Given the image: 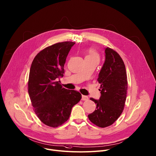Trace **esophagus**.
<instances>
[{
  "instance_id": "obj_1",
  "label": "esophagus",
  "mask_w": 156,
  "mask_h": 156,
  "mask_svg": "<svg viewBox=\"0 0 156 156\" xmlns=\"http://www.w3.org/2000/svg\"><path fill=\"white\" fill-rule=\"evenodd\" d=\"M89 100V98L87 96H84V95H82V98H81V100L82 101H88Z\"/></svg>"
}]
</instances>
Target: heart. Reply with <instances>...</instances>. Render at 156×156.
<instances>
[{
  "label": "heart",
  "instance_id": "heart-1",
  "mask_svg": "<svg viewBox=\"0 0 156 156\" xmlns=\"http://www.w3.org/2000/svg\"><path fill=\"white\" fill-rule=\"evenodd\" d=\"M86 57H92V58H98V55L94 51L90 50L88 52V54L87 55Z\"/></svg>",
  "mask_w": 156,
  "mask_h": 156
}]
</instances>
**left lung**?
I'll use <instances>...</instances> for the list:
<instances>
[{"label":"left lung","mask_w":156,"mask_h":156,"mask_svg":"<svg viewBox=\"0 0 156 156\" xmlns=\"http://www.w3.org/2000/svg\"><path fill=\"white\" fill-rule=\"evenodd\" d=\"M105 50V61L97 80L101 84V96L99 100L90 98L96 109L88 116L91 122L100 127L111 126L120 116L127 90L126 70L121 57L110 48Z\"/></svg>","instance_id":"1"}]
</instances>
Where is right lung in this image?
Instances as JSON below:
<instances>
[{
    "label": "right lung",
    "mask_w": 156,
    "mask_h": 156,
    "mask_svg": "<svg viewBox=\"0 0 156 156\" xmlns=\"http://www.w3.org/2000/svg\"><path fill=\"white\" fill-rule=\"evenodd\" d=\"M75 44L64 41L45 48L36 55L30 67L28 91L32 105L40 120L50 127L65 122L81 98L78 91L65 89L56 81L63 76L66 58Z\"/></svg>",
    "instance_id": "obj_1"
}]
</instances>
